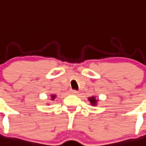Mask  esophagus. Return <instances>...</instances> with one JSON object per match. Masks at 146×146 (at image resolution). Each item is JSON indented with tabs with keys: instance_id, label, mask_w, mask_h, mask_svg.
I'll return each instance as SVG.
<instances>
[{
	"instance_id": "1",
	"label": "esophagus",
	"mask_w": 146,
	"mask_h": 146,
	"mask_svg": "<svg viewBox=\"0 0 146 146\" xmlns=\"http://www.w3.org/2000/svg\"><path fill=\"white\" fill-rule=\"evenodd\" d=\"M70 93H71V94H73V95H76V94H77V93H78V91H76V90H70Z\"/></svg>"
}]
</instances>
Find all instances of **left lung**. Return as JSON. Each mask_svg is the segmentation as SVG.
I'll return each mask as SVG.
<instances>
[{"instance_id":"1","label":"left lung","mask_w":146,"mask_h":146,"mask_svg":"<svg viewBox=\"0 0 146 146\" xmlns=\"http://www.w3.org/2000/svg\"><path fill=\"white\" fill-rule=\"evenodd\" d=\"M88 100H89V101L90 102V104L92 105V106H96V105L97 104L98 100L96 99L94 96H92V97H89Z\"/></svg>"}]
</instances>
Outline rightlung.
<instances>
[{
	"label": "right lung",
	"instance_id": "1",
	"mask_svg": "<svg viewBox=\"0 0 146 146\" xmlns=\"http://www.w3.org/2000/svg\"><path fill=\"white\" fill-rule=\"evenodd\" d=\"M56 97V95H51V100H52V101H54V100L55 99Z\"/></svg>",
	"mask_w": 146,
	"mask_h": 146
}]
</instances>
